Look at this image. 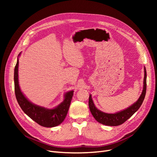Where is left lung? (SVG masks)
Returning a JSON list of instances; mask_svg holds the SVG:
<instances>
[{"label": "left lung", "instance_id": "1", "mask_svg": "<svg viewBox=\"0 0 157 157\" xmlns=\"http://www.w3.org/2000/svg\"><path fill=\"white\" fill-rule=\"evenodd\" d=\"M146 70L144 67V77L143 81L144 85L141 95H140L138 100L132 105L129 106L127 109L116 113H105L98 109L94 103L92 95H90L88 105L90 112H91L94 118L98 123L108 126H118L129 119L139 109L144 99L146 92Z\"/></svg>", "mask_w": 157, "mask_h": 157}]
</instances>
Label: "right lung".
Listing matches in <instances>:
<instances>
[{"label":"right lung","instance_id":"add662e5","mask_svg":"<svg viewBox=\"0 0 157 157\" xmlns=\"http://www.w3.org/2000/svg\"><path fill=\"white\" fill-rule=\"evenodd\" d=\"M18 55L14 72V92L16 100L20 108L32 120L44 127H54L60 125L65 118L73 96V90L64 94V99L53 109H47L31 102L21 91L18 82Z\"/></svg>","mask_w":157,"mask_h":157}]
</instances>
